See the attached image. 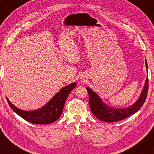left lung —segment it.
<instances>
[{
    "label": "left lung",
    "instance_id": "obj_1",
    "mask_svg": "<svg viewBox=\"0 0 154 154\" xmlns=\"http://www.w3.org/2000/svg\"><path fill=\"white\" fill-rule=\"evenodd\" d=\"M146 67L148 72L146 60ZM148 87H149V79L147 76L144 86L138 100L132 105L124 108H115L109 106L108 104L104 103V101L95 91H93L90 87H87L86 88L89 97V104L91 112L97 119L105 122H114L123 120L138 112L141 107L146 99Z\"/></svg>",
    "mask_w": 154,
    "mask_h": 154
}]
</instances>
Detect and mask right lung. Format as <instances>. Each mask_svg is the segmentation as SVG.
Segmentation results:
<instances>
[{"label":"right lung","mask_w":154,"mask_h":154,"mask_svg":"<svg viewBox=\"0 0 154 154\" xmlns=\"http://www.w3.org/2000/svg\"><path fill=\"white\" fill-rule=\"evenodd\" d=\"M77 86V83L73 82L62 88L48 103L38 109L25 111L16 107L6 100L11 109L19 116L32 124H49L55 122L60 118L63 112L64 105L70 91Z\"/></svg>","instance_id":"add662e5"}]
</instances>
